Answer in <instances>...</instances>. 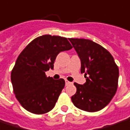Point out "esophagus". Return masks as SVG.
Wrapping results in <instances>:
<instances>
[{
	"label": "esophagus",
	"instance_id": "obj_1",
	"mask_svg": "<svg viewBox=\"0 0 130 130\" xmlns=\"http://www.w3.org/2000/svg\"><path fill=\"white\" fill-rule=\"evenodd\" d=\"M70 84H71V83H70V81H68V80H65V85H66V86H68Z\"/></svg>",
	"mask_w": 130,
	"mask_h": 130
}]
</instances>
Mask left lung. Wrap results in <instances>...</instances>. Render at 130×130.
<instances>
[{
  "label": "left lung",
  "instance_id": "1",
  "mask_svg": "<svg viewBox=\"0 0 130 130\" xmlns=\"http://www.w3.org/2000/svg\"><path fill=\"white\" fill-rule=\"evenodd\" d=\"M81 62V73H85L83 85L74 83L77 88L71 97L80 109L95 112L108 105L118 86L119 68L114 57L100 44L89 39H69Z\"/></svg>",
  "mask_w": 130,
  "mask_h": 130
}]
</instances>
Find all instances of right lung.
<instances>
[{
	"instance_id": "1",
	"label": "right lung",
	"mask_w": 130,
	"mask_h": 130,
	"mask_svg": "<svg viewBox=\"0 0 130 130\" xmlns=\"http://www.w3.org/2000/svg\"><path fill=\"white\" fill-rule=\"evenodd\" d=\"M72 48L67 38L46 34L34 39L21 52L11 79L16 98L25 109L42 114L54 108L65 80L47 77L45 72L53 69L60 52Z\"/></svg>"
}]
</instances>
